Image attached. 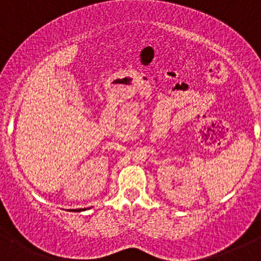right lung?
Returning <instances> with one entry per match:
<instances>
[{"mask_svg": "<svg viewBox=\"0 0 261 261\" xmlns=\"http://www.w3.org/2000/svg\"><path fill=\"white\" fill-rule=\"evenodd\" d=\"M80 210H81V209H77V210H74V212H80ZM82 210H83V209H82Z\"/></svg>", "mask_w": 261, "mask_h": 261, "instance_id": "1", "label": "right lung"}]
</instances>
